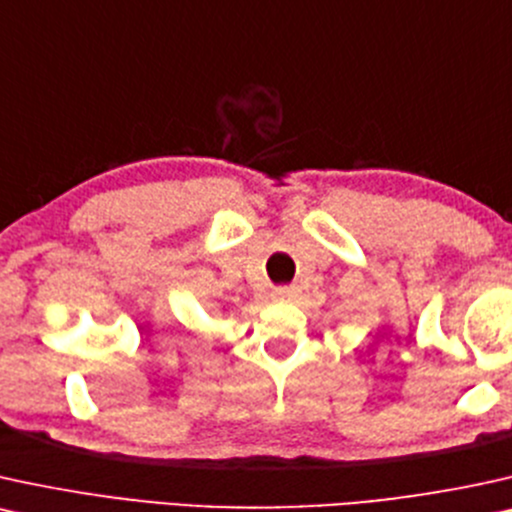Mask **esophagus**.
Returning a JSON list of instances; mask_svg holds the SVG:
<instances>
[{
    "label": "esophagus",
    "instance_id": "34e87169",
    "mask_svg": "<svg viewBox=\"0 0 512 512\" xmlns=\"http://www.w3.org/2000/svg\"><path fill=\"white\" fill-rule=\"evenodd\" d=\"M274 297H276V300H281V302H290V300H295V297H297V288L295 286H281V288L274 290Z\"/></svg>",
    "mask_w": 512,
    "mask_h": 512
}]
</instances>
